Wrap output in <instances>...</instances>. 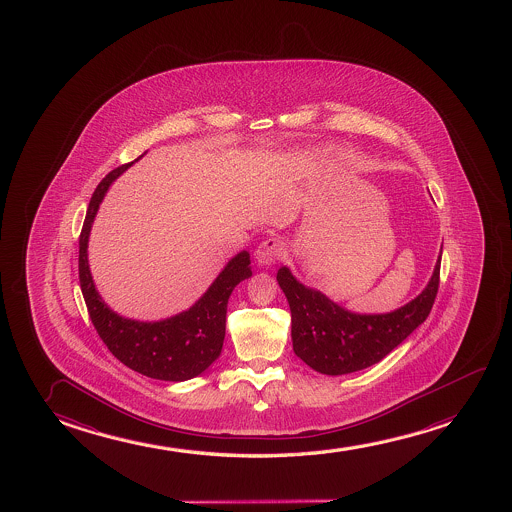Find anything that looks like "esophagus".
Segmentation results:
<instances>
[{
  "label": "esophagus",
  "mask_w": 512,
  "mask_h": 512,
  "mask_svg": "<svg viewBox=\"0 0 512 512\" xmlns=\"http://www.w3.org/2000/svg\"><path fill=\"white\" fill-rule=\"evenodd\" d=\"M282 254H284V244L279 238L270 237L258 245V249L254 251V258L261 267H270L275 261L281 260Z\"/></svg>",
  "instance_id": "34e87169"
}]
</instances>
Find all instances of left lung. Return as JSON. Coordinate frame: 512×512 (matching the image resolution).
Listing matches in <instances>:
<instances>
[{
	"label": "left lung",
	"instance_id": "8db88e82",
	"mask_svg": "<svg viewBox=\"0 0 512 512\" xmlns=\"http://www.w3.org/2000/svg\"><path fill=\"white\" fill-rule=\"evenodd\" d=\"M440 251L432 279L414 300L386 314H356L296 281L288 267L277 282L291 309L293 351L319 374L344 375L372 367L425 323L439 289Z\"/></svg>",
	"mask_w": 512,
	"mask_h": 512
}]
</instances>
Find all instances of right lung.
Instances as JSON below:
<instances>
[{"label": "right lung", "instance_id": "add662e5", "mask_svg": "<svg viewBox=\"0 0 512 512\" xmlns=\"http://www.w3.org/2000/svg\"><path fill=\"white\" fill-rule=\"evenodd\" d=\"M135 161L112 170L94 189L80 231V289L96 332L117 360L151 379L188 381L205 372L219 358L226 332L228 300L238 282L251 277V256L247 251L238 252L226 263L202 298L175 316L161 321H137L119 316L110 309L94 286L87 261V244L94 217L110 184Z\"/></svg>", "mask_w": 512, "mask_h": 512}]
</instances>
